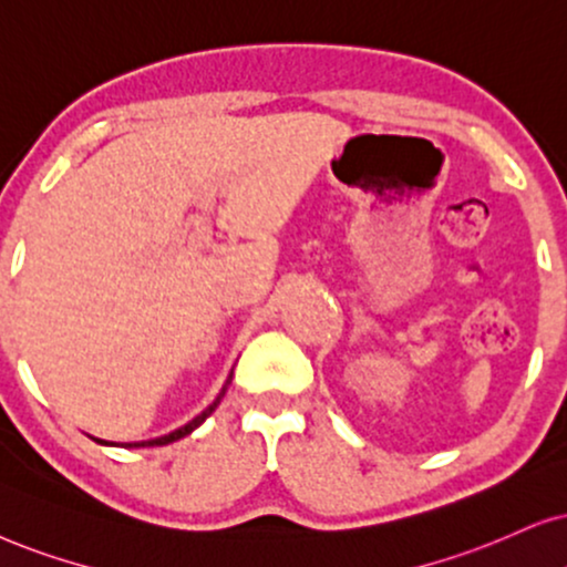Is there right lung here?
Returning a JSON list of instances; mask_svg holds the SVG:
<instances>
[{
  "instance_id": "add662e5",
  "label": "right lung",
  "mask_w": 567,
  "mask_h": 567,
  "mask_svg": "<svg viewBox=\"0 0 567 567\" xmlns=\"http://www.w3.org/2000/svg\"><path fill=\"white\" fill-rule=\"evenodd\" d=\"M230 382H233V374L227 377V382H225V386H221V392L217 395V400H214V403L206 408L204 413H198L196 419L193 421H188V424L185 426H181V429H175V432H169V434H164V436H156V440H146V442H127V444H123V447H159V444H169V442H177V440H183V436H188L193 429H198L200 424H204L206 419H209V415L214 413V408L219 405V400L225 398V392H227V386H230ZM99 444H114V442H104V440H96Z\"/></svg>"
}]
</instances>
